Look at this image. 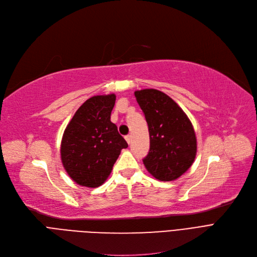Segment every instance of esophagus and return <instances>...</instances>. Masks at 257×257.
Here are the masks:
<instances>
[{
	"mask_svg": "<svg viewBox=\"0 0 257 257\" xmlns=\"http://www.w3.org/2000/svg\"><path fill=\"white\" fill-rule=\"evenodd\" d=\"M125 140H126V142H127L128 144H130V143H131V136H127V137H125Z\"/></svg>",
	"mask_w": 257,
	"mask_h": 257,
	"instance_id": "obj_1",
	"label": "esophagus"
}]
</instances>
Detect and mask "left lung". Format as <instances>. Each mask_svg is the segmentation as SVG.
I'll use <instances>...</instances> for the list:
<instances>
[{
	"label": "left lung",
	"instance_id": "left-lung-1",
	"mask_svg": "<svg viewBox=\"0 0 257 257\" xmlns=\"http://www.w3.org/2000/svg\"><path fill=\"white\" fill-rule=\"evenodd\" d=\"M149 127L150 150L143 163L160 181L179 178L195 161L197 138L192 121L165 92L147 88L134 91Z\"/></svg>",
	"mask_w": 257,
	"mask_h": 257
}]
</instances>
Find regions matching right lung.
Here are the masks:
<instances>
[{
    "label": "right lung",
    "mask_w": 257,
    "mask_h": 257,
    "mask_svg": "<svg viewBox=\"0 0 257 257\" xmlns=\"http://www.w3.org/2000/svg\"><path fill=\"white\" fill-rule=\"evenodd\" d=\"M115 94L93 96L81 105L67 124L60 157L77 184L98 187L109 176L121 149L128 144L110 120Z\"/></svg>",
    "instance_id": "right-lung-1"
}]
</instances>
